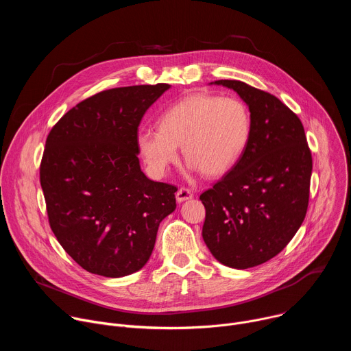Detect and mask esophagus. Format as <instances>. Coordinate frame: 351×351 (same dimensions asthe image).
Segmentation results:
<instances>
[{
  "label": "esophagus",
  "instance_id": "1",
  "mask_svg": "<svg viewBox=\"0 0 351 351\" xmlns=\"http://www.w3.org/2000/svg\"><path fill=\"white\" fill-rule=\"evenodd\" d=\"M193 198V191L190 189H186V187H180L178 191H176V199L178 203H183L186 202V199H190Z\"/></svg>",
  "mask_w": 351,
  "mask_h": 351
}]
</instances>
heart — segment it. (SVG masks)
Returning <instances> with one entry per match:
<instances>
[{
	"label": "heart",
	"mask_w": 351,
	"mask_h": 351,
	"mask_svg": "<svg viewBox=\"0 0 351 351\" xmlns=\"http://www.w3.org/2000/svg\"><path fill=\"white\" fill-rule=\"evenodd\" d=\"M252 128V114L240 98L194 94L167 108L158 118V129H140L137 147L157 176L178 161V147L191 171L219 176L245 152Z\"/></svg>",
	"instance_id": "b5f03b06"
}]
</instances>
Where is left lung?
<instances>
[{
  "label": "left lung",
  "instance_id": "1",
  "mask_svg": "<svg viewBox=\"0 0 351 351\" xmlns=\"http://www.w3.org/2000/svg\"><path fill=\"white\" fill-rule=\"evenodd\" d=\"M214 84L240 95L253 128L240 160L199 195L203 239L221 264L247 269L278 256L302 226L313 158L302 121L279 98L240 80Z\"/></svg>",
  "mask_w": 351,
  "mask_h": 351
}]
</instances>
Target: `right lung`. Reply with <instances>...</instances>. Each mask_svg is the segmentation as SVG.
I'll return each mask as SVG.
<instances>
[{
    "instance_id": "add662e5",
    "label": "right lung",
    "mask_w": 351,
    "mask_h": 351,
    "mask_svg": "<svg viewBox=\"0 0 351 351\" xmlns=\"http://www.w3.org/2000/svg\"><path fill=\"white\" fill-rule=\"evenodd\" d=\"M167 83L99 91L49 132L40 165L48 222L87 272L122 278L141 269L161 221L176 208V186L140 168L137 129Z\"/></svg>"
}]
</instances>
